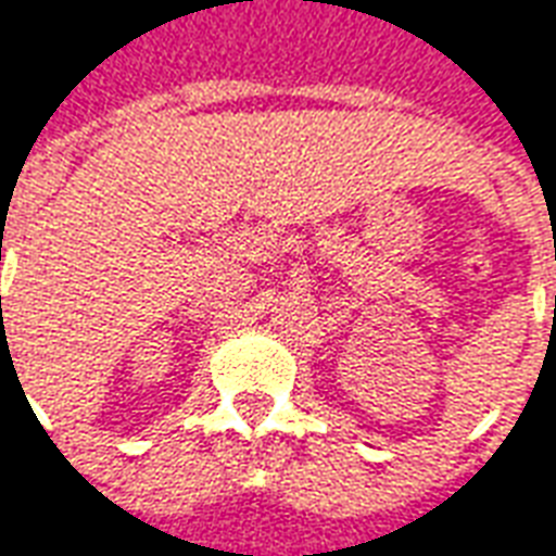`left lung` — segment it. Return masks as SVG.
Here are the masks:
<instances>
[{
    "instance_id": "1",
    "label": "left lung",
    "mask_w": 556,
    "mask_h": 556,
    "mask_svg": "<svg viewBox=\"0 0 556 556\" xmlns=\"http://www.w3.org/2000/svg\"><path fill=\"white\" fill-rule=\"evenodd\" d=\"M554 315H556V298H554Z\"/></svg>"
}]
</instances>
